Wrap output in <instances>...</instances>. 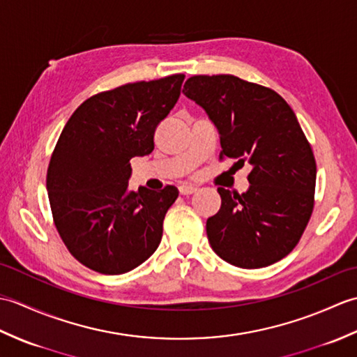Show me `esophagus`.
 <instances>
[{
	"instance_id": "esophagus-1",
	"label": "esophagus",
	"mask_w": 357,
	"mask_h": 357,
	"mask_svg": "<svg viewBox=\"0 0 357 357\" xmlns=\"http://www.w3.org/2000/svg\"><path fill=\"white\" fill-rule=\"evenodd\" d=\"M196 192H198V187H195V185H187V184H184V185L179 187V193H181V195H193V193H196Z\"/></svg>"
}]
</instances>
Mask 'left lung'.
Masks as SVG:
<instances>
[{
    "instance_id": "1",
    "label": "left lung",
    "mask_w": 357,
    "mask_h": 357,
    "mask_svg": "<svg viewBox=\"0 0 357 357\" xmlns=\"http://www.w3.org/2000/svg\"><path fill=\"white\" fill-rule=\"evenodd\" d=\"M183 93L207 113L221 156L252 165L248 190L219 187L221 208L207 219L213 252L234 267L261 268L298 244L313 211L316 162L290 105L275 90L233 75H196Z\"/></svg>"
}]
</instances>
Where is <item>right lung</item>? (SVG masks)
Returning a JSON list of instances; mask_svg holds the SVG:
<instances>
[{
    "label": "right lung",
    "mask_w": 357,
    "mask_h": 357,
    "mask_svg": "<svg viewBox=\"0 0 357 357\" xmlns=\"http://www.w3.org/2000/svg\"><path fill=\"white\" fill-rule=\"evenodd\" d=\"M184 75L139 81L89 98L53 150L47 193L59 236L86 267L123 275L155 253L178 188L128 190L130 159L155 149L153 136L181 95Z\"/></svg>",
    "instance_id": "add662e5"
}]
</instances>
